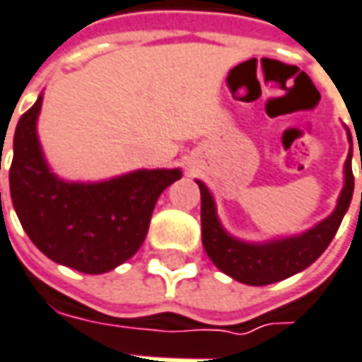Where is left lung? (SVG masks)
Masks as SVG:
<instances>
[{"mask_svg":"<svg viewBox=\"0 0 362 362\" xmlns=\"http://www.w3.org/2000/svg\"><path fill=\"white\" fill-rule=\"evenodd\" d=\"M198 182L200 198H202L200 218H202V244H204L206 255L210 256V260L224 274L250 286H264V284L284 281L296 272L305 270L306 267H310L334 238V234L343 222L344 212L349 210L353 190H355V176H353L351 152H349V158L344 162L343 192L339 196L337 208L329 218L318 222L317 226H313L310 230L303 232L298 236H288V238L264 244H248L232 238L230 234L222 228L216 216V204L212 200V194L208 192V188L202 182Z\"/></svg>","mask_w":362,"mask_h":362,"instance_id":"1","label":"left lung"}]
</instances>
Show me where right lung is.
<instances>
[{
  "instance_id": "right-lung-1",
  "label": "right lung",
  "mask_w": 362,
  "mask_h": 362,
  "mask_svg": "<svg viewBox=\"0 0 362 362\" xmlns=\"http://www.w3.org/2000/svg\"><path fill=\"white\" fill-rule=\"evenodd\" d=\"M42 100L19 118L13 134L9 192L16 214L30 240L57 264L86 274L114 270L138 252L158 196L182 172L136 170L98 184L59 180L35 132Z\"/></svg>"
}]
</instances>
